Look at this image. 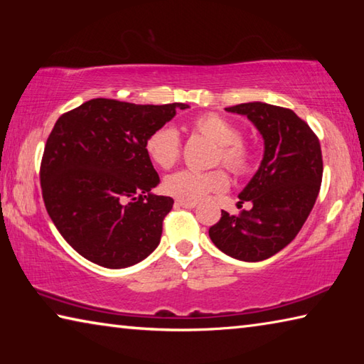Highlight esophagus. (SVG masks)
<instances>
[{"mask_svg": "<svg viewBox=\"0 0 364 364\" xmlns=\"http://www.w3.org/2000/svg\"><path fill=\"white\" fill-rule=\"evenodd\" d=\"M176 205H180V207H186V208H194L196 205H197V202L196 200H176L175 202Z\"/></svg>", "mask_w": 364, "mask_h": 364, "instance_id": "34e87169", "label": "esophagus"}]
</instances>
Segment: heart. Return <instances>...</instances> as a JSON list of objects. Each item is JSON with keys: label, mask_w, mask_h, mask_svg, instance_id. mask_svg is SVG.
Returning a JSON list of instances; mask_svg holds the SVG:
<instances>
[{"label": "heart", "mask_w": 364, "mask_h": 364, "mask_svg": "<svg viewBox=\"0 0 364 364\" xmlns=\"http://www.w3.org/2000/svg\"><path fill=\"white\" fill-rule=\"evenodd\" d=\"M191 132L200 134L215 143L212 164H223L234 175H247L254 167V149L241 139V130L226 117L205 112L197 115L189 123ZM146 152L154 165L170 170L181 156V141L170 127H160L146 139ZM228 186L225 168L217 167L208 171L181 170L165 178V193L180 200H200L212 193H221Z\"/></svg>", "instance_id": "obj_1"}]
</instances>
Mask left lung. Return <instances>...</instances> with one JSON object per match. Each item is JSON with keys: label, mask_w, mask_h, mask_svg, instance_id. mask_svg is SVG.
I'll return each mask as SVG.
<instances>
[{"label": "left lung", "mask_w": 364, "mask_h": 364, "mask_svg": "<svg viewBox=\"0 0 364 364\" xmlns=\"http://www.w3.org/2000/svg\"><path fill=\"white\" fill-rule=\"evenodd\" d=\"M228 112L247 115L264 139L260 168L239 194L250 210L221 218L208 230L226 255L260 262L294 241L310 215L323 180L321 146L315 132L291 109L245 102Z\"/></svg>", "instance_id": "8db88e82"}]
</instances>
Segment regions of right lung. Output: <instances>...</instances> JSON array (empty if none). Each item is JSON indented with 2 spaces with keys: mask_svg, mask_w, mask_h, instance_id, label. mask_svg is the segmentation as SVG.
Listing matches in <instances>:
<instances>
[{
  "mask_svg": "<svg viewBox=\"0 0 364 364\" xmlns=\"http://www.w3.org/2000/svg\"><path fill=\"white\" fill-rule=\"evenodd\" d=\"M188 107L96 97L54 123L40 167L43 200L60 236L86 260L127 268L159 245L173 199L151 194L160 178L146 139Z\"/></svg>",
  "mask_w": 364,
  "mask_h": 364,
  "instance_id": "right-lung-1",
  "label": "right lung"
}]
</instances>
